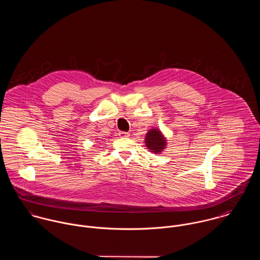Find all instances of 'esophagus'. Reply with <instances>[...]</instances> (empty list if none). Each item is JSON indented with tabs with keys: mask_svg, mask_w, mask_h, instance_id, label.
I'll return each instance as SVG.
<instances>
[{
	"mask_svg": "<svg viewBox=\"0 0 260 260\" xmlns=\"http://www.w3.org/2000/svg\"><path fill=\"white\" fill-rule=\"evenodd\" d=\"M118 135L120 136V137H129V133L128 132H124V131H120L119 133H118Z\"/></svg>",
	"mask_w": 260,
	"mask_h": 260,
	"instance_id": "1",
	"label": "esophagus"
}]
</instances>
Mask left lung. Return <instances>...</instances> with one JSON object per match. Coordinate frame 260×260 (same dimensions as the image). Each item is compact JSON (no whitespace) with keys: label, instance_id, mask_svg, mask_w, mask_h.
Listing matches in <instances>:
<instances>
[{"label":"left lung","instance_id":"left-lung-1","mask_svg":"<svg viewBox=\"0 0 260 260\" xmlns=\"http://www.w3.org/2000/svg\"><path fill=\"white\" fill-rule=\"evenodd\" d=\"M166 139L159 129L153 128L147 132L145 137V144L150 152L154 154L161 153L166 148Z\"/></svg>","mask_w":260,"mask_h":260}]
</instances>
